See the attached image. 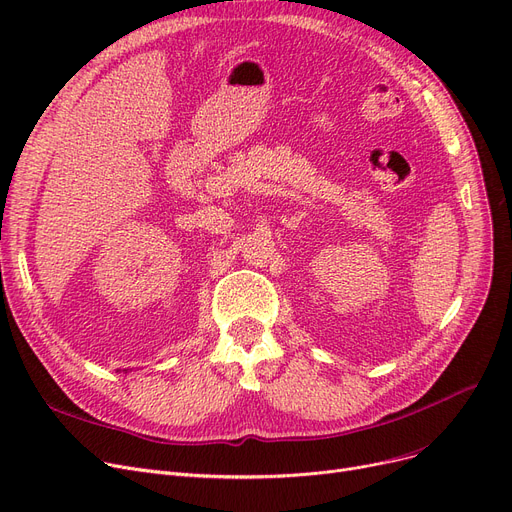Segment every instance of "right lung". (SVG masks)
Returning a JSON list of instances; mask_svg holds the SVG:
<instances>
[{"label": "right lung", "instance_id": "obj_1", "mask_svg": "<svg viewBox=\"0 0 512 512\" xmlns=\"http://www.w3.org/2000/svg\"><path fill=\"white\" fill-rule=\"evenodd\" d=\"M124 371H126V369H124Z\"/></svg>", "mask_w": 512, "mask_h": 512}]
</instances>
